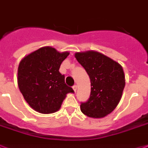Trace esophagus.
Returning <instances> with one entry per match:
<instances>
[{
  "label": "esophagus",
  "instance_id": "1",
  "mask_svg": "<svg viewBox=\"0 0 148 148\" xmlns=\"http://www.w3.org/2000/svg\"><path fill=\"white\" fill-rule=\"evenodd\" d=\"M72 88H73V90H74V92H76V89H77V86H76V84H75V85H73V86H72Z\"/></svg>",
  "mask_w": 148,
  "mask_h": 148
}]
</instances>
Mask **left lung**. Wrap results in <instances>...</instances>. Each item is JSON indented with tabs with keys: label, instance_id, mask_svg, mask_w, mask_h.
Returning <instances> with one entry per match:
<instances>
[{
	"label": "left lung",
	"instance_id": "1",
	"mask_svg": "<svg viewBox=\"0 0 148 148\" xmlns=\"http://www.w3.org/2000/svg\"><path fill=\"white\" fill-rule=\"evenodd\" d=\"M77 61L84 68L91 81V93L80 109L84 115L102 118L118 105L125 86L122 67L109 57L95 51L77 52Z\"/></svg>",
	"mask_w": 148,
	"mask_h": 148
}]
</instances>
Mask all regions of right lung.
Listing matches in <instances>:
<instances>
[{
    "label": "right lung",
    "instance_id": "obj_1",
    "mask_svg": "<svg viewBox=\"0 0 148 148\" xmlns=\"http://www.w3.org/2000/svg\"><path fill=\"white\" fill-rule=\"evenodd\" d=\"M69 52H59L52 47L40 48L22 60L17 82L24 98L31 108L43 114L58 111L66 94L73 89L59 72Z\"/></svg>",
    "mask_w": 148,
    "mask_h": 148
}]
</instances>
